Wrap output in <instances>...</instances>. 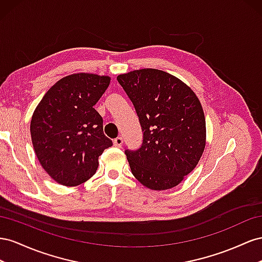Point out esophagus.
Here are the masks:
<instances>
[{
  "label": "esophagus",
  "instance_id": "34e87169",
  "mask_svg": "<svg viewBox=\"0 0 262 262\" xmlns=\"http://www.w3.org/2000/svg\"><path fill=\"white\" fill-rule=\"evenodd\" d=\"M113 143H114L115 147H122V145H123V138L122 137H117V138H115L113 140Z\"/></svg>",
  "mask_w": 262,
  "mask_h": 262
}]
</instances>
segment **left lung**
<instances>
[{
	"mask_svg": "<svg viewBox=\"0 0 262 262\" xmlns=\"http://www.w3.org/2000/svg\"><path fill=\"white\" fill-rule=\"evenodd\" d=\"M117 81L144 133L139 149L125 150L133 176L148 189L174 188L196 167L205 148L200 100L180 79L158 69L119 74Z\"/></svg>",
	"mask_w": 262,
	"mask_h": 262,
	"instance_id": "left-lung-1",
	"label": "left lung"
}]
</instances>
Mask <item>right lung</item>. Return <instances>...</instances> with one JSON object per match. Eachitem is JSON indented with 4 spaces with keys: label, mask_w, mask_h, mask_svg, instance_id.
Here are the masks:
<instances>
[{
    "label": "right lung",
    "mask_w": 262,
    "mask_h": 262,
    "mask_svg": "<svg viewBox=\"0 0 262 262\" xmlns=\"http://www.w3.org/2000/svg\"><path fill=\"white\" fill-rule=\"evenodd\" d=\"M111 78L76 73L52 85L37 105L31 136L41 167L58 183L76 186L89 180L99 157L113 145L103 133V118L93 107Z\"/></svg>",
    "instance_id": "add662e5"
}]
</instances>
